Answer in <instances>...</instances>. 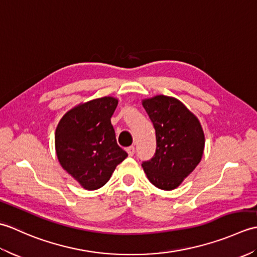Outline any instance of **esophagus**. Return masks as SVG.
<instances>
[{"instance_id":"1","label":"esophagus","mask_w":257,"mask_h":257,"mask_svg":"<svg viewBox=\"0 0 257 257\" xmlns=\"http://www.w3.org/2000/svg\"><path fill=\"white\" fill-rule=\"evenodd\" d=\"M125 150H127L128 155H129L130 157H133V156L135 155V147H134V146H130V147H128V148L125 149Z\"/></svg>"}]
</instances>
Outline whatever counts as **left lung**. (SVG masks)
Segmentation results:
<instances>
[{
  "label": "left lung",
  "mask_w": 257,
  "mask_h": 257,
  "mask_svg": "<svg viewBox=\"0 0 257 257\" xmlns=\"http://www.w3.org/2000/svg\"><path fill=\"white\" fill-rule=\"evenodd\" d=\"M143 106L156 129L157 149L141 166L155 187L173 190L202 159L203 129L199 119L177 98L158 95L144 99Z\"/></svg>",
  "instance_id": "8db88e82"
}]
</instances>
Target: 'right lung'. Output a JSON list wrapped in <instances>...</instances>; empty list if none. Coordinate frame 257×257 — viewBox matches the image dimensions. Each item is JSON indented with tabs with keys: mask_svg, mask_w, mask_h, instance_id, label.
Wrapping results in <instances>:
<instances>
[{
	"mask_svg": "<svg viewBox=\"0 0 257 257\" xmlns=\"http://www.w3.org/2000/svg\"><path fill=\"white\" fill-rule=\"evenodd\" d=\"M118 105L113 97L92 99L70 109L55 132L58 161L81 187L97 190L128 157L117 145L110 118Z\"/></svg>",
	"mask_w": 257,
	"mask_h": 257,
	"instance_id": "obj_1",
	"label": "right lung"
}]
</instances>
